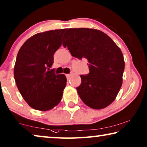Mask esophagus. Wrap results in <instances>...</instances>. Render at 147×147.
Returning <instances> with one entry per match:
<instances>
[{"instance_id": "esophagus-1", "label": "esophagus", "mask_w": 147, "mask_h": 147, "mask_svg": "<svg viewBox=\"0 0 147 147\" xmlns=\"http://www.w3.org/2000/svg\"><path fill=\"white\" fill-rule=\"evenodd\" d=\"M71 76V74H66V76H67V79H69Z\"/></svg>"}]
</instances>
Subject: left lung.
Listing matches in <instances>:
<instances>
[{
	"mask_svg": "<svg viewBox=\"0 0 147 147\" xmlns=\"http://www.w3.org/2000/svg\"><path fill=\"white\" fill-rule=\"evenodd\" d=\"M63 45L72 56L88 61L90 73L80 75L76 88L80 99L94 109H101L115 101L122 85L125 63L122 51L107 34L88 28L69 29Z\"/></svg>",
	"mask_w": 147,
	"mask_h": 147,
	"instance_id": "8db88e82",
	"label": "left lung"
}]
</instances>
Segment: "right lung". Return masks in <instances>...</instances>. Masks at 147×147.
<instances>
[{"label": "right lung", "instance_id": "right-lung-1", "mask_svg": "<svg viewBox=\"0 0 147 147\" xmlns=\"http://www.w3.org/2000/svg\"><path fill=\"white\" fill-rule=\"evenodd\" d=\"M64 29L39 32L28 39L18 53L13 69L17 87L32 109L46 111L61 101L66 86L64 74L50 70L53 54L61 46Z\"/></svg>", "mask_w": 147, "mask_h": 147}]
</instances>
